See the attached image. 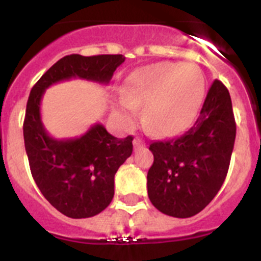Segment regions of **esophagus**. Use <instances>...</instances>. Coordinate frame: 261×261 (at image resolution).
I'll list each match as a JSON object with an SVG mask.
<instances>
[{"instance_id": "34e87169", "label": "esophagus", "mask_w": 261, "mask_h": 261, "mask_svg": "<svg viewBox=\"0 0 261 261\" xmlns=\"http://www.w3.org/2000/svg\"><path fill=\"white\" fill-rule=\"evenodd\" d=\"M133 146H135V150H138L140 147L145 146L144 140H142V138H140V137H136L135 140H133Z\"/></svg>"}]
</instances>
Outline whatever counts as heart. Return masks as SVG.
<instances>
[{
    "label": "heart",
    "mask_w": 261,
    "mask_h": 261,
    "mask_svg": "<svg viewBox=\"0 0 261 261\" xmlns=\"http://www.w3.org/2000/svg\"><path fill=\"white\" fill-rule=\"evenodd\" d=\"M206 90L199 66L156 62L133 71L124 86V99L116 111L124 125L135 123L138 107L142 124L156 135H174L192 121Z\"/></svg>",
    "instance_id": "obj_1"
}]
</instances>
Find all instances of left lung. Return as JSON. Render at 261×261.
<instances>
[{
    "label": "left lung",
    "instance_id": "8db88e82",
    "mask_svg": "<svg viewBox=\"0 0 261 261\" xmlns=\"http://www.w3.org/2000/svg\"><path fill=\"white\" fill-rule=\"evenodd\" d=\"M235 133L229 90L216 80L188 130L150 144L154 162L147 172V195L151 204L176 218L200 213L225 181Z\"/></svg>",
    "mask_w": 261,
    "mask_h": 261
}]
</instances>
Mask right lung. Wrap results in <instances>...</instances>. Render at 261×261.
<instances>
[{"instance_id": "obj_1", "label": "right lung", "mask_w": 261, "mask_h": 261, "mask_svg": "<svg viewBox=\"0 0 261 261\" xmlns=\"http://www.w3.org/2000/svg\"><path fill=\"white\" fill-rule=\"evenodd\" d=\"M125 60L123 55H69L50 66L34 85L23 123L24 147L36 186L60 213L89 218L114 199L115 174L133 151V137L116 138L95 124L80 138L50 137L40 119L45 89L70 78L108 84Z\"/></svg>"}]
</instances>
